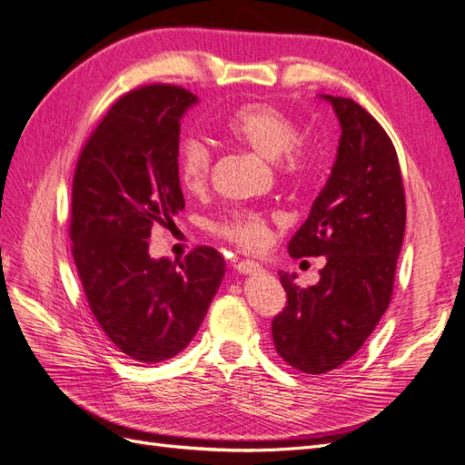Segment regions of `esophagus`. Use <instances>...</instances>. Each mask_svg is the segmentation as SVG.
<instances>
[{
	"label": "esophagus",
	"mask_w": 465,
	"mask_h": 465,
	"mask_svg": "<svg viewBox=\"0 0 465 465\" xmlns=\"http://www.w3.org/2000/svg\"><path fill=\"white\" fill-rule=\"evenodd\" d=\"M235 270L239 273H243V276H256V273H262V266L259 262H252V261H243L235 266Z\"/></svg>",
	"instance_id": "34e87169"
}]
</instances>
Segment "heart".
I'll return each instance as SVG.
<instances>
[{
  "label": "heart",
  "instance_id": "1",
  "mask_svg": "<svg viewBox=\"0 0 465 465\" xmlns=\"http://www.w3.org/2000/svg\"><path fill=\"white\" fill-rule=\"evenodd\" d=\"M223 132L233 142L251 149L266 163H278L287 180H299L308 166L306 154L295 149L299 130L287 114L266 103H251L237 109ZM213 153L199 137H183L178 147V172L182 185L192 193H201L209 183ZM214 232L226 242L259 251L268 245L270 230L264 216L254 213H235L214 226Z\"/></svg>",
  "mask_w": 465,
  "mask_h": 465
}]
</instances>
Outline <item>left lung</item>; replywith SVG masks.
<instances>
[{"label":"left lung","instance_id":"8db88e82","mask_svg":"<svg viewBox=\"0 0 465 465\" xmlns=\"http://www.w3.org/2000/svg\"><path fill=\"white\" fill-rule=\"evenodd\" d=\"M341 126L331 174L287 245L293 259L325 256L320 282L280 272L287 306L272 322L278 354L302 373L345 364L391 302L406 201L397 151L381 124L347 97L320 95Z\"/></svg>","mask_w":465,"mask_h":465}]
</instances>
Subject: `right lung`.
<instances>
[{"label": "right lung", "mask_w": 465, "mask_h": 465, "mask_svg": "<svg viewBox=\"0 0 465 465\" xmlns=\"http://www.w3.org/2000/svg\"><path fill=\"white\" fill-rule=\"evenodd\" d=\"M197 95L153 84L120 97L84 145L74 172L71 239L101 330L134 362L182 352L226 273L213 247L153 259L149 237L183 206L180 120Z\"/></svg>", "instance_id": "add662e5"}]
</instances>
